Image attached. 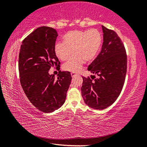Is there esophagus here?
I'll list each match as a JSON object with an SVG mask.
<instances>
[{"instance_id": "1", "label": "esophagus", "mask_w": 147, "mask_h": 147, "mask_svg": "<svg viewBox=\"0 0 147 147\" xmlns=\"http://www.w3.org/2000/svg\"><path fill=\"white\" fill-rule=\"evenodd\" d=\"M71 76L73 77H73L76 76L77 75V74H76L75 73H71Z\"/></svg>"}]
</instances>
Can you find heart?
<instances>
[{
	"label": "heart",
	"instance_id": "obj_1",
	"mask_svg": "<svg viewBox=\"0 0 147 147\" xmlns=\"http://www.w3.org/2000/svg\"><path fill=\"white\" fill-rule=\"evenodd\" d=\"M63 43L56 44L54 52L61 61L68 59L63 65V70L77 72L82 68L84 61L90 62L95 58L102 44L100 32L96 29L68 32L63 37Z\"/></svg>",
	"mask_w": 147,
	"mask_h": 147
}]
</instances>
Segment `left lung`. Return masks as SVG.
I'll return each mask as SVG.
<instances>
[{
  "instance_id": "8db88e82",
  "label": "left lung",
  "mask_w": 147,
  "mask_h": 147,
  "mask_svg": "<svg viewBox=\"0 0 147 147\" xmlns=\"http://www.w3.org/2000/svg\"><path fill=\"white\" fill-rule=\"evenodd\" d=\"M103 44L88 70L94 75L82 76V96L88 106L104 109L115 102L123 89L127 69L123 43L115 31L102 26ZM94 75H97L95 77Z\"/></svg>"
}]
</instances>
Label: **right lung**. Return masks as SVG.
Returning <instances> with one entry per match:
<instances>
[{
    "label": "right lung",
    "instance_id": "obj_1",
    "mask_svg": "<svg viewBox=\"0 0 147 147\" xmlns=\"http://www.w3.org/2000/svg\"><path fill=\"white\" fill-rule=\"evenodd\" d=\"M58 36L54 28L39 27L25 38L20 49V82L30 102L44 113L63 105L72 79L69 71H59L57 79L49 73L51 67H60L54 52Z\"/></svg>",
    "mask_w": 147,
    "mask_h": 147
}]
</instances>
